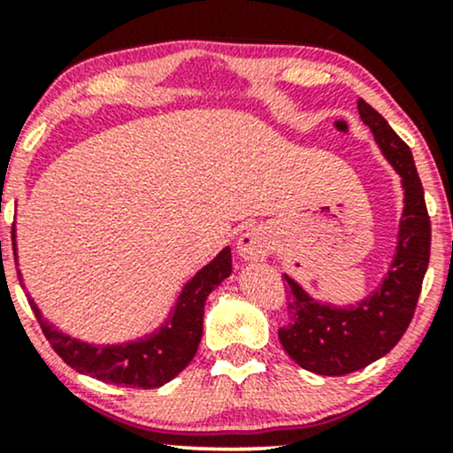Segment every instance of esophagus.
Masks as SVG:
<instances>
[{
    "label": "esophagus",
    "instance_id": "1",
    "mask_svg": "<svg viewBox=\"0 0 453 453\" xmlns=\"http://www.w3.org/2000/svg\"><path fill=\"white\" fill-rule=\"evenodd\" d=\"M273 249V232L268 227L257 226L249 227L247 232L241 234L236 242V251L244 262H259L264 259Z\"/></svg>",
    "mask_w": 453,
    "mask_h": 453
}]
</instances>
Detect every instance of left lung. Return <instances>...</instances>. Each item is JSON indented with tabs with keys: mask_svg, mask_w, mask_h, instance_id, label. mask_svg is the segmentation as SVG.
Returning a JSON list of instances; mask_svg holds the SVG:
<instances>
[{
	"mask_svg": "<svg viewBox=\"0 0 453 453\" xmlns=\"http://www.w3.org/2000/svg\"><path fill=\"white\" fill-rule=\"evenodd\" d=\"M357 111L364 126L371 127L383 157L400 176L404 209L396 253L386 277L360 303L349 306L317 303L303 285L285 274L292 324L280 327L279 341L298 366L326 377L360 371L394 349L413 319L430 259V217L411 149L375 108L357 100Z\"/></svg>",
	"mask_w": 453,
	"mask_h": 453,
	"instance_id": "8db88e82",
	"label": "left lung"
}]
</instances>
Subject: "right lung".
<instances>
[{"label":"right lung","mask_w":453,"mask_h":453,"mask_svg":"<svg viewBox=\"0 0 453 453\" xmlns=\"http://www.w3.org/2000/svg\"><path fill=\"white\" fill-rule=\"evenodd\" d=\"M12 249L17 259V232L12 227ZM19 280L23 285V279ZM232 274L230 247L221 249L212 262L206 264L185 283L179 298L168 313V319L157 330L144 334L142 339L119 342V345H91V342L72 339L44 319L42 311L29 298L31 311L35 313L46 341L59 353L67 366L85 372L97 381L114 383L126 388H159L173 381L180 371L194 360L202 339L204 324V303L209 294L221 280Z\"/></svg>","instance_id":"add662e5"}]
</instances>
